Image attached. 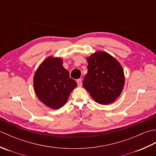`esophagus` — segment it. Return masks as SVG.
Masks as SVG:
<instances>
[{
  "mask_svg": "<svg viewBox=\"0 0 156 156\" xmlns=\"http://www.w3.org/2000/svg\"><path fill=\"white\" fill-rule=\"evenodd\" d=\"M77 84H78V87H82V79H78V80H77Z\"/></svg>",
  "mask_w": 156,
  "mask_h": 156,
  "instance_id": "34e87169",
  "label": "esophagus"
}]
</instances>
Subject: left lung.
Segmentation results:
<instances>
[{
  "label": "left lung",
  "instance_id": "1",
  "mask_svg": "<svg viewBox=\"0 0 156 156\" xmlns=\"http://www.w3.org/2000/svg\"><path fill=\"white\" fill-rule=\"evenodd\" d=\"M87 59L88 72L82 82L84 88L98 104L112 103L121 94L125 84L120 63L105 51L95 52Z\"/></svg>",
  "mask_w": 156,
  "mask_h": 156
}]
</instances>
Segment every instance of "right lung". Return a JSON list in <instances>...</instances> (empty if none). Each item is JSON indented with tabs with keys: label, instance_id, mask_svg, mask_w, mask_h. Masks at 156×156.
<instances>
[{
	"label": "right lung",
	"instance_id": "obj_1",
	"mask_svg": "<svg viewBox=\"0 0 156 156\" xmlns=\"http://www.w3.org/2000/svg\"><path fill=\"white\" fill-rule=\"evenodd\" d=\"M76 86L63 66V59L58 57H48L34 76V90L39 100L53 109L62 107Z\"/></svg>",
	"mask_w": 156,
	"mask_h": 156
}]
</instances>
